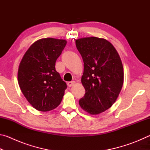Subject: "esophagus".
I'll return each instance as SVG.
<instances>
[{
    "label": "esophagus",
    "mask_w": 150,
    "mask_h": 150,
    "mask_svg": "<svg viewBox=\"0 0 150 150\" xmlns=\"http://www.w3.org/2000/svg\"><path fill=\"white\" fill-rule=\"evenodd\" d=\"M75 83V82L74 81H69V82L67 83V85H68V87H72L73 85H74Z\"/></svg>",
    "instance_id": "1"
}]
</instances>
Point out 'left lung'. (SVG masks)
Segmentation results:
<instances>
[{"label":"left lung","mask_w":150,"mask_h":150,"mask_svg":"<svg viewBox=\"0 0 150 150\" xmlns=\"http://www.w3.org/2000/svg\"><path fill=\"white\" fill-rule=\"evenodd\" d=\"M75 44L84 62L81 82L85 94L79 105L91 115H98L117 99L124 82L122 63L115 47L105 39L84 38Z\"/></svg>","instance_id":"1"}]
</instances>
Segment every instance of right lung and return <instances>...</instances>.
Returning a JSON list of instances; mask_svg holds the SVG:
<instances>
[{
	"mask_svg": "<svg viewBox=\"0 0 150 150\" xmlns=\"http://www.w3.org/2000/svg\"><path fill=\"white\" fill-rule=\"evenodd\" d=\"M66 44L65 40L51 38L38 40L26 51L20 63V88L38 110H52L62 102L67 85L55 66Z\"/></svg>",
	"mask_w": 150,
	"mask_h": 150,
	"instance_id": "right-lung-1",
	"label": "right lung"
}]
</instances>
